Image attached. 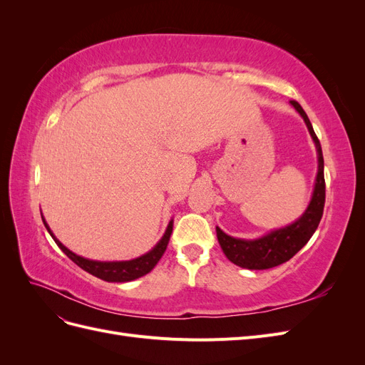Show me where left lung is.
Wrapping results in <instances>:
<instances>
[{"mask_svg":"<svg viewBox=\"0 0 365 365\" xmlns=\"http://www.w3.org/2000/svg\"><path fill=\"white\" fill-rule=\"evenodd\" d=\"M291 103L304 118L307 129L311 132L318 150V175H317L312 201L309 204L304 215L298 219L297 222H294L292 225L286 228L275 230L268 236L257 240L235 239L225 235L220 228H216L220 248L224 250L225 256L240 268L268 269L288 262L307 244L309 239L312 237L323 216L324 201H326V182H324V160H323L322 145H319V140L315 135L314 128L311 125V121H309L304 109L295 101H291Z\"/></svg>","mask_w":365,"mask_h":365,"instance_id":"1","label":"left lung"}]
</instances>
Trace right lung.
Returning <instances> with one entry per match:
<instances>
[{
  "mask_svg": "<svg viewBox=\"0 0 365 365\" xmlns=\"http://www.w3.org/2000/svg\"><path fill=\"white\" fill-rule=\"evenodd\" d=\"M42 220H43V217H42ZM43 225H46V228L48 230V233L51 235L54 242H56L58 247L65 254H67V256L77 264V267H81L83 271L90 272L105 282H130V280H135L138 277H143L145 274L150 272L153 269V267L158 263V260L161 259L165 248H168L169 239L172 235V228H173L172 227L173 222L170 220V224H169L168 230H165L163 239L158 242V245L138 259L129 260V262H94V260L83 259L81 256H76L74 252L65 248L61 242L53 236L46 220H43Z\"/></svg>",
  "mask_w": 365,
  "mask_h": 365,
  "instance_id": "obj_1",
  "label": "right lung"
}]
</instances>
